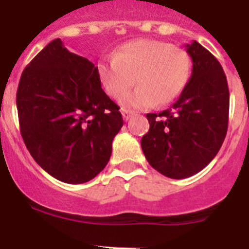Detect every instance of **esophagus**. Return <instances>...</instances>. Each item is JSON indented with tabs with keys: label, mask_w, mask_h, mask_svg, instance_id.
<instances>
[{
	"label": "esophagus",
	"mask_w": 249,
	"mask_h": 249,
	"mask_svg": "<svg viewBox=\"0 0 249 249\" xmlns=\"http://www.w3.org/2000/svg\"><path fill=\"white\" fill-rule=\"evenodd\" d=\"M121 114H123V119H124L125 121H128L129 119L131 118V116H133V115H134V112L133 111H130V110H123V111H121Z\"/></svg>",
	"instance_id": "1"
}]
</instances>
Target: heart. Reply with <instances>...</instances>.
<instances>
[{
  "instance_id": "b5f03b06",
  "label": "heart",
  "mask_w": 249,
  "mask_h": 249,
  "mask_svg": "<svg viewBox=\"0 0 249 249\" xmlns=\"http://www.w3.org/2000/svg\"><path fill=\"white\" fill-rule=\"evenodd\" d=\"M191 71V58L186 50L154 39L128 41L97 67L102 89L114 99L128 92L137 78L139 86L120 100L126 108L164 106L176 101L189 83Z\"/></svg>"
}]
</instances>
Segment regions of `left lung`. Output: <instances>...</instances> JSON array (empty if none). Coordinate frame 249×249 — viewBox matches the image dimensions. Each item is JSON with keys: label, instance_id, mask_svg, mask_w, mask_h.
Masks as SVG:
<instances>
[{"label": "left lung", "instance_id": "obj_1", "mask_svg": "<svg viewBox=\"0 0 249 249\" xmlns=\"http://www.w3.org/2000/svg\"><path fill=\"white\" fill-rule=\"evenodd\" d=\"M192 59L190 81L177 101L147 114L149 130L142 149L149 164L170 178H186L205 168L224 142L229 89L218 59L197 41L186 44Z\"/></svg>", "mask_w": 249, "mask_h": 249}]
</instances>
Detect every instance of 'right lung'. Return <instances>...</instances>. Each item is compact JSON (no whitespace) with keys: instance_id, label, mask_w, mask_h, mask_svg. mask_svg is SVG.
Wrapping results in <instances>:
<instances>
[{"instance_id":"add662e5","label":"right lung","mask_w":249,"mask_h":249,"mask_svg":"<svg viewBox=\"0 0 249 249\" xmlns=\"http://www.w3.org/2000/svg\"><path fill=\"white\" fill-rule=\"evenodd\" d=\"M25 145L50 176L92 179L107 164L124 121L101 89L97 67L54 39L26 66L16 93Z\"/></svg>"}]
</instances>
